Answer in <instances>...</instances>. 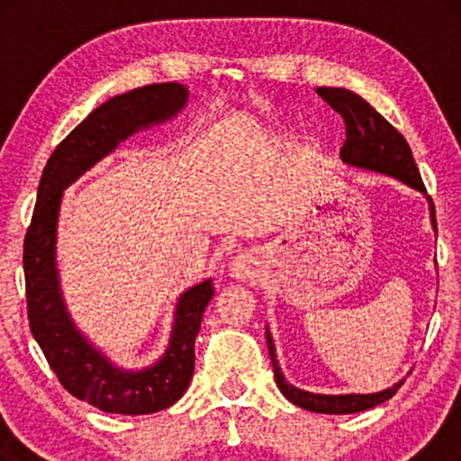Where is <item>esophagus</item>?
Returning a JSON list of instances; mask_svg holds the SVG:
<instances>
[{
    "instance_id": "34e87169",
    "label": "esophagus",
    "mask_w": 461,
    "mask_h": 461,
    "mask_svg": "<svg viewBox=\"0 0 461 461\" xmlns=\"http://www.w3.org/2000/svg\"><path fill=\"white\" fill-rule=\"evenodd\" d=\"M256 264L258 262L254 260V256L239 254L237 258H232V262H230V275L239 281H251L258 273Z\"/></svg>"
}]
</instances>
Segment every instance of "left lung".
Wrapping results in <instances>:
<instances>
[{
  "mask_svg": "<svg viewBox=\"0 0 461 461\" xmlns=\"http://www.w3.org/2000/svg\"><path fill=\"white\" fill-rule=\"evenodd\" d=\"M317 94L331 106L333 111H338L344 117L346 123V140L344 147L339 150V157L346 166L352 167H363L369 172H377L384 176H393V178L401 180L402 185L415 188L421 194H426V186L421 182L420 169L415 166L411 149L399 130L394 125H390L367 100L357 96L355 92L344 90V87H317ZM430 203V218L432 226L437 230V216H434V203L428 197ZM267 344L270 352V361H273L275 369V380L276 386L287 401H292L294 405L314 413H333V415H344V413H358L365 409H371L380 402L393 399L405 380L396 382L393 388L382 390V393L374 394H314L306 393L292 386L285 380V375L281 374L279 361L275 355V344L270 338V331L267 330Z\"/></svg>",
  "mask_w": 461,
  "mask_h": 461,
  "instance_id": "8db88e82",
  "label": "left lung"
}]
</instances>
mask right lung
I'll return each mask as SVG.
<instances>
[{
  "mask_svg": "<svg viewBox=\"0 0 461 461\" xmlns=\"http://www.w3.org/2000/svg\"><path fill=\"white\" fill-rule=\"evenodd\" d=\"M186 98L188 90L182 84H153L106 100L92 111L56 147L43 167L35 212L24 237L23 267L31 333L62 386L106 413H157L186 393L194 371V338L205 306L213 298V285L212 279H205L180 295L169 346L153 367H115L75 327L62 300L56 268V222L62 191L125 138L178 115Z\"/></svg>",
  "mask_w": 461,
  "mask_h": 461,
  "instance_id": "right-lung-1",
  "label": "right lung"
}]
</instances>
